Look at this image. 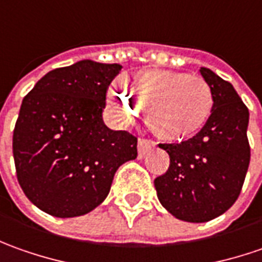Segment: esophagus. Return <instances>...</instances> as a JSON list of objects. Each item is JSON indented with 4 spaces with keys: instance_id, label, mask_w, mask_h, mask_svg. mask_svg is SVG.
Listing matches in <instances>:
<instances>
[{
    "instance_id": "esophagus-1",
    "label": "esophagus",
    "mask_w": 262,
    "mask_h": 262,
    "mask_svg": "<svg viewBox=\"0 0 262 262\" xmlns=\"http://www.w3.org/2000/svg\"><path fill=\"white\" fill-rule=\"evenodd\" d=\"M152 146H154V142H152V140L139 139V142H138V155H139V158H143V157L146 155V152H148Z\"/></svg>"
}]
</instances>
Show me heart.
Listing matches in <instances>:
<instances>
[{
  "label": "heart",
  "mask_w": 262,
  "mask_h": 262,
  "mask_svg": "<svg viewBox=\"0 0 262 262\" xmlns=\"http://www.w3.org/2000/svg\"><path fill=\"white\" fill-rule=\"evenodd\" d=\"M108 93V105L124 120H133L148 105V120L159 138L181 140L203 129L213 108V93L202 77L149 69L126 78Z\"/></svg>",
  "instance_id": "b5f03b06"
}]
</instances>
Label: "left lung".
Returning a JSON list of instances; mask_svg holds the SVG:
<instances>
[{"label":"left lung","mask_w":262,"mask_h":262,"mask_svg":"<svg viewBox=\"0 0 262 262\" xmlns=\"http://www.w3.org/2000/svg\"><path fill=\"white\" fill-rule=\"evenodd\" d=\"M200 74L212 88V114L191 139L159 145L169 155V168L154 181L161 204L191 223L212 221L232 207L251 158L247 105L230 82L209 68Z\"/></svg>","instance_id":"8db88e82"}]
</instances>
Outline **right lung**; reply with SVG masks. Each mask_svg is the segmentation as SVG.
Returning a JSON list of instances; mask_svg holds the SVG:
<instances>
[{
	"label": "right lung",
	"instance_id": "1",
	"mask_svg": "<svg viewBox=\"0 0 262 262\" xmlns=\"http://www.w3.org/2000/svg\"><path fill=\"white\" fill-rule=\"evenodd\" d=\"M119 63L90 59L56 68L23 98L13 135L17 180L36 207L55 217L94 210L122 164L138 157V138L103 120Z\"/></svg>",
	"mask_w": 262,
	"mask_h": 262
}]
</instances>
